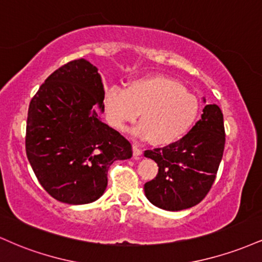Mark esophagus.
Returning <instances> with one entry per match:
<instances>
[{
    "label": "esophagus",
    "instance_id": "34e87169",
    "mask_svg": "<svg viewBox=\"0 0 262 262\" xmlns=\"http://www.w3.org/2000/svg\"><path fill=\"white\" fill-rule=\"evenodd\" d=\"M141 154H143V150H141L139 146L133 145V155H134V158L135 159H139L140 156H141Z\"/></svg>",
    "mask_w": 262,
    "mask_h": 262
}]
</instances>
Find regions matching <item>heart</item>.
Listing matches in <instances>:
<instances>
[{"mask_svg": "<svg viewBox=\"0 0 262 262\" xmlns=\"http://www.w3.org/2000/svg\"><path fill=\"white\" fill-rule=\"evenodd\" d=\"M103 108L108 124L117 130H124L139 113L140 123L132 129V134L140 139L151 138L156 145H167L193 125L200 104L176 80L149 75L130 81L124 90H108Z\"/></svg>", "mask_w": 262, "mask_h": 262, "instance_id": "heart-1", "label": "heart"}]
</instances>
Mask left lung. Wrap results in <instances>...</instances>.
<instances>
[{
  "instance_id": "left-lung-1",
  "label": "left lung",
  "mask_w": 262,
  "mask_h": 262,
  "mask_svg": "<svg viewBox=\"0 0 262 262\" xmlns=\"http://www.w3.org/2000/svg\"><path fill=\"white\" fill-rule=\"evenodd\" d=\"M224 144L223 113L217 104H206L200 121L182 139L144 152L159 166L155 179L144 185L149 202L170 212L200 203L214 182Z\"/></svg>"
}]
</instances>
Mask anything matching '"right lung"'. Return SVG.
<instances>
[{
	"label": "right lung",
	"instance_id": "1",
	"mask_svg": "<svg viewBox=\"0 0 262 262\" xmlns=\"http://www.w3.org/2000/svg\"><path fill=\"white\" fill-rule=\"evenodd\" d=\"M103 98L98 69L86 59L54 71L32 98L27 158L39 183L60 202L97 201L111 165L133 155L130 143L102 122Z\"/></svg>",
	"mask_w": 262,
	"mask_h": 262
}]
</instances>
